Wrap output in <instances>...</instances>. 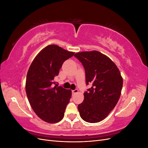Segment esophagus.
Instances as JSON below:
<instances>
[{
    "label": "esophagus",
    "instance_id": "34e87169",
    "mask_svg": "<svg viewBox=\"0 0 148 148\" xmlns=\"http://www.w3.org/2000/svg\"><path fill=\"white\" fill-rule=\"evenodd\" d=\"M77 92H78V89H75V90L72 91V93L73 94V95H75V94L77 93Z\"/></svg>",
    "mask_w": 148,
    "mask_h": 148
}]
</instances>
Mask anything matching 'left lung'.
<instances>
[{"instance_id": "1", "label": "left lung", "mask_w": 148, "mask_h": 148, "mask_svg": "<svg viewBox=\"0 0 148 148\" xmlns=\"http://www.w3.org/2000/svg\"><path fill=\"white\" fill-rule=\"evenodd\" d=\"M74 56L84 66L86 84H92L84 92L83 102L78 106L80 117L86 122H99L117 104L123 78L114 62L99 51L77 52Z\"/></svg>"}]
</instances>
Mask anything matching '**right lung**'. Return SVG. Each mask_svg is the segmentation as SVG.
Masks as SVG:
<instances>
[{"label":"right lung","mask_w":148,"mask_h":148,"mask_svg":"<svg viewBox=\"0 0 148 148\" xmlns=\"http://www.w3.org/2000/svg\"><path fill=\"white\" fill-rule=\"evenodd\" d=\"M74 53L51 44L38 53L29 66L25 84L26 95L36 114L44 122L55 123L64 118L71 91L53 84L62 64Z\"/></svg>","instance_id":"right-lung-1"}]
</instances>
